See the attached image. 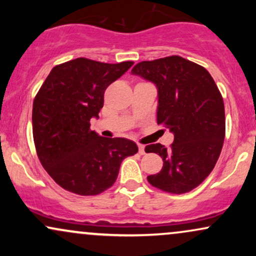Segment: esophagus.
Instances as JSON below:
<instances>
[{
  "instance_id": "1",
  "label": "esophagus",
  "mask_w": 256,
  "mask_h": 256,
  "mask_svg": "<svg viewBox=\"0 0 256 256\" xmlns=\"http://www.w3.org/2000/svg\"><path fill=\"white\" fill-rule=\"evenodd\" d=\"M138 152H140V155L146 154V146L143 144H140V143H138Z\"/></svg>"
}]
</instances>
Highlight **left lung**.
I'll list each match as a JSON object with an SVG mask.
<instances>
[{
	"label": "left lung",
	"instance_id": "obj_1",
	"mask_svg": "<svg viewBox=\"0 0 256 256\" xmlns=\"http://www.w3.org/2000/svg\"><path fill=\"white\" fill-rule=\"evenodd\" d=\"M131 72L156 85L158 125L174 134L170 148L146 146L164 161L146 179L165 192H192L213 171L224 144L225 108L216 82L204 67L178 55L142 61Z\"/></svg>",
	"mask_w": 256,
	"mask_h": 256
}]
</instances>
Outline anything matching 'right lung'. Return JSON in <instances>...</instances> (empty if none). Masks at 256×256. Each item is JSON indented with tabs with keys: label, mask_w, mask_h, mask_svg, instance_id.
<instances>
[{
	"label": "right lung",
	"mask_w": 256,
	"mask_h": 256,
	"mask_svg": "<svg viewBox=\"0 0 256 256\" xmlns=\"http://www.w3.org/2000/svg\"><path fill=\"white\" fill-rule=\"evenodd\" d=\"M134 64L78 58L56 64L38 90L32 108L37 156L55 183L82 196L116 183L122 160L138 152L126 138H104L90 128L104 107V91Z\"/></svg>",
	"instance_id": "right-lung-1"
}]
</instances>
